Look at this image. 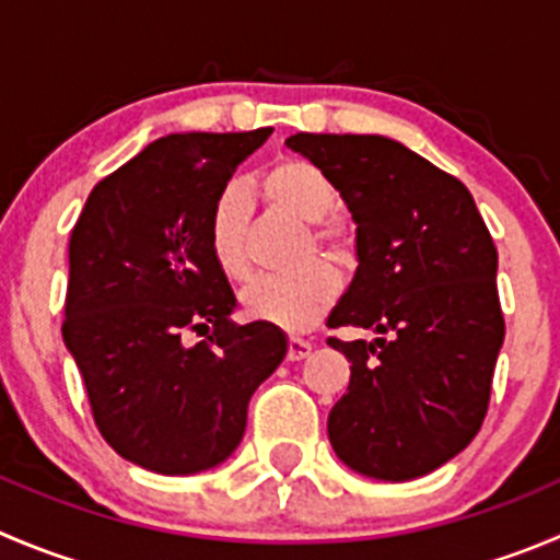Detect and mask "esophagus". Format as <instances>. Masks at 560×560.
Instances as JSON below:
<instances>
[{
	"label": "esophagus",
	"instance_id": "1",
	"mask_svg": "<svg viewBox=\"0 0 560 560\" xmlns=\"http://www.w3.org/2000/svg\"><path fill=\"white\" fill-rule=\"evenodd\" d=\"M311 349H313V346L307 343V340L291 338V340H289V351H285V357H289L291 363H296V360H305V357L311 354Z\"/></svg>",
	"mask_w": 560,
	"mask_h": 560
}]
</instances>
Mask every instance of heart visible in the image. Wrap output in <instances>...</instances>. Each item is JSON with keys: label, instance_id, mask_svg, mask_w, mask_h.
I'll list each match as a JSON object with an SVG mask.
<instances>
[{"label": "heart", "instance_id": "heart-1", "mask_svg": "<svg viewBox=\"0 0 560 560\" xmlns=\"http://www.w3.org/2000/svg\"><path fill=\"white\" fill-rule=\"evenodd\" d=\"M260 191L271 209L311 225L313 247L335 264L354 260V236L349 228L332 217L338 206V189L318 164L307 159H283L271 164L260 178ZM249 206L242 186H225L214 197L206 220V242L211 260L228 280H244L249 275ZM340 280L324 260L305 266L296 275L258 277L242 291V307L249 318L275 327L300 329L313 327L338 300Z\"/></svg>", "mask_w": 560, "mask_h": 560}]
</instances>
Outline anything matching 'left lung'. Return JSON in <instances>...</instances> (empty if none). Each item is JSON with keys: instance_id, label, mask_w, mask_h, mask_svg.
Returning a JSON list of instances; mask_svg holds the SVG:
<instances>
[{"instance_id": "left-lung-1", "label": "left lung", "mask_w": 560, "mask_h": 560, "mask_svg": "<svg viewBox=\"0 0 560 560\" xmlns=\"http://www.w3.org/2000/svg\"><path fill=\"white\" fill-rule=\"evenodd\" d=\"M285 145L332 178L357 222L360 266L327 327L380 335L327 340L351 363L329 443L363 476H425L487 418L505 335L492 236L467 186L401 142L302 131Z\"/></svg>"}]
</instances>
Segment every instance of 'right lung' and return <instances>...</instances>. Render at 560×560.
Wrapping results in <instances>:
<instances>
[{
	"instance_id": "obj_1",
	"label": "right lung",
	"mask_w": 560,
	"mask_h": 560,
	"mask_svg": "<svg viewBox=\"0 0 560 560\" xmlns=\"http://www.w3.org/2000/svg\"><path fill=\"white\" fill-rule=\"evenodd\" d=\"M269 135L162 137L93 186L71 231L62 340L101 436L145 470L222 465L289 349L275 324L231 322L236 296L206 242L214 197ZM189 331L207 338L186 345Z\"/></svg>"
}]
</instances>
